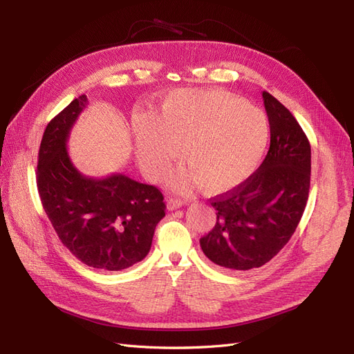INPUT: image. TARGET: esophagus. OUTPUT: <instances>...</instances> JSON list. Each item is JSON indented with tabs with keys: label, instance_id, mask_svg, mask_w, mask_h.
<instances>
[{
	"label": "esophagus",
	"instance_id": "1",
	"mask_svg": "<svg viewBox=\"0 0 354 354\" xmlns=\"http://www.w3.org/2000/svg\"><path fill=\"white\" fill-rule=\"evenodd\" d=\"M186 201H183V199H178V198H168V201H167V208L169 209V211H173V209H177V208H180V207H183V205H186Z\"/></svg>",
	"mask_w": 354,
	"mask_h": 354
}]
</instances>
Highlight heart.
Wrapping results in <instances>:
<instances>
[{"instance_id": "obj_1", "label": "heart", "mask_w": 354, "mask_h": 354, "mask_svg": "<svg viewBox=\"0 0 354 354\" xmlns=\"http://www.w3.org/2000/svg\"><path fill=\"white\" fill-rule=\"evenodd\" d=\"M136 156L151 180L162 178L178 156L187 168L173 180L177 190L199 183L224 192L248 178L269 142V121L254 106L220 90H177L167 95L158 116L133 120Z\"/></svg>"}]
</instances>
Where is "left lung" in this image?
<instances>
[{
  "label": "left lung",
  "mask_w": 354,
  "mask_h": 354,
  "mask_svg": "<svg viewBox=\"0 0 354 354\" xmlns=\"http://www.w3.org/2000/svg\"><path fill=\"white\" fill-rule=\"evenodd\" d=\"M270 147L263 164L243 183L216 196L214 229L201 238L208 259L229 270L261 267L294 234L308 198L312 151L294 115L263 91Z\"/></svg>",
  "instance_id": "left-lung-1"
}]
</instances>
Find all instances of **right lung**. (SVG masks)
<instances>
[{
    "label": "right lung",
    "instance_id": "add662e5",
    "mask_svg": "<svg viewBox=\"0 0 354 354\" xmlns=\"http://www.w3.org/2000/svg\"><path fill=\"white\" fill-rule=\"evenodd\" d=\"M87 104L82 94L48 122L38 153V194L59 239L80 261L120 272L151 251L165 203L155 186L124 174L88 177L73 165L66 143Z\"/></svg>",
    "mask_w": 354,
    "mask_h": 354
}]
</instances>
